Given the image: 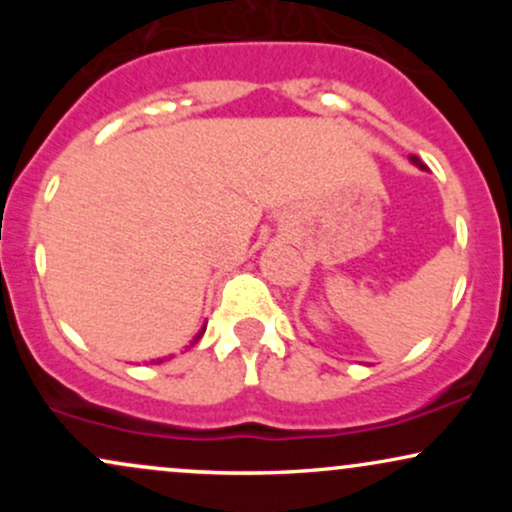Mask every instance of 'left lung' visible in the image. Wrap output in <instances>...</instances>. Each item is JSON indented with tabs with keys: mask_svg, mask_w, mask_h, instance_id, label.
Returning <instances> with one entry per match:
<instances>
[{
	"mask_svg": "<svg viewBox=\"0 0 512 512\" xmlns=\"http://www.w3.org/2000/svg\"><path fill=\"white\" fill-rule=\"evenodd\" d=\"M411 158V163H414V166H419V168H426L424 163H421V158L419 156H409Z\"/></svg>",
	"mask_w": 512,
	"mask_h": 512,
	"instance_id": "obj_1",
	"label": "left lung"
}]
</instances>
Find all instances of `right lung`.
<instances>
[{
    "mask_svg": "<svg viewBox=\"0 0 512 512\" xmlns=\"http://www.w3.org/2000/svg\"><path fill=\"white\" fill-rule=\"evenodd\" d=\"M202 334H204V332H199V337H202ZM199 337H197V339H199ZM197 339H195V342H197Z\"/></svg>",
    "mask_w": 512,
    "mask_h": 512,
    "instance_id": "1",
    "label": "right lung"
}]
</instances>
